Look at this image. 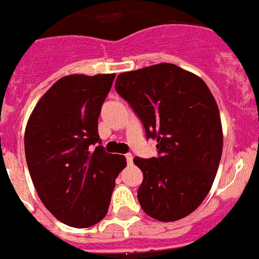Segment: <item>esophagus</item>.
Masks as SVG:
<instances>
[{
	"label": "esophagus",
	"mask_w": 259,
	"mask_h": 259,
	"mask_svg": "<svg viewBox=\"0 0 259 259\" xmlns=\"http://www.w3.org/2000/svg\"><path fill=\"white\" fill-rule=\"evenodd\" d=\"M125 160H127L128 165H132V161H134V156L131 153L125 154Z\"/></svg>",
	"instance_id": "esophagus-1"
}]
</instances>
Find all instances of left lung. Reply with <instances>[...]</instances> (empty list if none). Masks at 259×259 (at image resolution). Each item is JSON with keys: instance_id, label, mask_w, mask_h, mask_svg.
I'll use <instances>...</instances> for the list:
<instances>
[{"instance_id": "1", "label": "left lung", "mask_w": 259, "mask_h": 259, "mask_svg": "<svg viewBox=\"0 0 259 259\" xmlns=\"http://www.w3.org/2000/svg\"><path fill=\"white\" fill-rule=\"evenodd\" d=\"M158 156L135 157L143 171L138 199L147 215L176 222L198 208L215 180L223 131L215 98L202 78L161 63L120 73L115 82Z\"/></svg>"}]
</instances>
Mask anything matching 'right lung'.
I'll list each match as a JSON object with an SVG mask.
<instances>
[{"label": "right lung", "mask_w": 259, "mask_h": 259, "mask_svg": "<svg viewBox=\"0 0 259 259\" xmlns=\"http://www.w3.org/2000/svg\"><path fill=\"white\" fill-rule=\"evenodd\" d=\"M115 74H72L51 86L24 132V153L36 193L61 223L88 228L107 213L115 180L127 162L106 153L98 118ZM96 146V148H93Z\"/></svg>", "instance_id": "1"}]
</instances>
